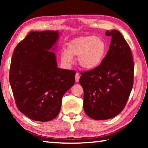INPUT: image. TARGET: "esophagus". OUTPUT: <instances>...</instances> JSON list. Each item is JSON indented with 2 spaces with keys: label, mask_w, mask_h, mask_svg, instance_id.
<instances>
[{
  "label": "esophagus",
  "mask_w": 148,
  "mask_h": 148,
  "mask_svg": "<svg viewBox=\"0 0 148 148\" xmlns=\"http://www.w3.org/2000/svg\"><path fill=\"white\" fill-rule=\"evenodd\" d=\"M79 77H80V75L79 73H77V72H76V77H75V79H76V81L77 82H79Z\"/></svg>",
  "instance_id": "34e87169"
}]
</instances>
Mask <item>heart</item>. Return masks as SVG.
Wrapping results in <instances>:
<instances>
[{"label": "heart", "mask_w": 148, "mask_h": 148, "mask_svg": "<svg viewBox=\"0 0 148 148\" xmlns=\"http://www.w3.org/2000/svg\"><path fill=\"white\" fill-rule=\"evenodd\" d=\"M107 45L101 37L84 36L77 37L68 44V50L61 53V61L67 65L73 62V56L78 57L82 68L92 70L99 66L106 54Z\"/></svg>", "instance_id": "obj_1"}]
</instances>
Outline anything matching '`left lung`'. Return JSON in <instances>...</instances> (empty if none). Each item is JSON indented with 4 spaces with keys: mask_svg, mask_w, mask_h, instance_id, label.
<instances>
[{
    "mask_svg": "<svg viewBox=\"0 0 148 148\" xmlns=\"http://www.w3.org/2000/svg\"><path fill=\"white\" fill-rule=\"evenodd\" d=\"M106 35L112 40L103 61L97 68L80 73L84 111L96 120L112 118L123 110L134 82V66L129 44L117 30L107 31Z\"/></svg>",
    "mask_w": 148,
    "mask_h": 148,
    "instance_id": "8db88e82",
    "label": "left lung"
}]
</instances>
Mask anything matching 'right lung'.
<instances>
[{"mask_svg": "<svg viewBox=\"0 0 148 148\" xmlns=\"http://www.w3.org/2000/svg\"><path fill=\"white\" fill-rule=\"evenodd\" d=\"M57 31H31L17 45L9 80L17 108L29 118L48 121L58 116L62 99L75 83L74 71L57 67L50 51Z\"/></svg>", "mask_w": 148, "mask_h": 148, "instance_id": "obj_1", "label": "right lung"}]
</instances>
